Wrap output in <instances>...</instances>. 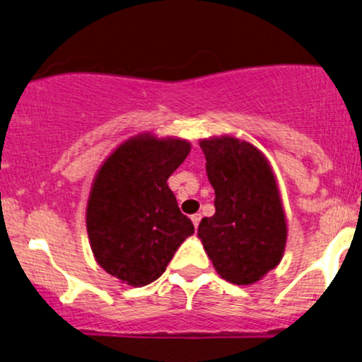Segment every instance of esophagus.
Returning a JSON list of instances; mask_svg holds the SVG:
<instances>
[{
	"instance_id": "obj_1",
	"label": "esophagus",
	"mask_w": 362,
	"mask_h": 362,
	"mask_svg": "<svg viewBox=\"0 0 362 362\" xmlns=\"http://www.w3.org/2000/svg\"><path fill=\"white\" fill-rule=\"evenodd\" d=\"M190 219H192L194 228H195V230H197V226H199V223H201L202 216H201V214H192V216H190Z\"/></svg>"
}]
</instances>
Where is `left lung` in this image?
<instances>
[{
  "label": "left lung",
  "instance_id": "obj_1",
  "mask_svg": "<svg viewBox=\"0 0 362 362\" xmlns=\"http://www.w3.org/2000/svg\"><path fill=\"white\" fill-rule=\"evenodd\" d=\"M199 146L216 213L202 218L197 236L223 279L253 284L279 265L286 250L288 223L277 178L264 153L242 138L214 136Z\"/></svg>",
  "mask_w": 362,
  "mask_h": 362
}]
</instances>
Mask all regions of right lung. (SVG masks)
<instances>
[{
    "label": "right lung",
    "mask_w": 362,
    "mask_h": 362,
    "mask_svg": "<svg viewBox=\"0 0 362 362\" xmlns=\"http://www.w3.org/2000/svg\"><path fill=\"white\" fill-rule=\"evenodd\" d=\"M187 139L141 132L120 143L98 168L86 204L95 260L129 286L151 284L194 235L167 184L190 153Z\"/></svg>",
    "instance_id": "add662e5"
}]
</instances>
